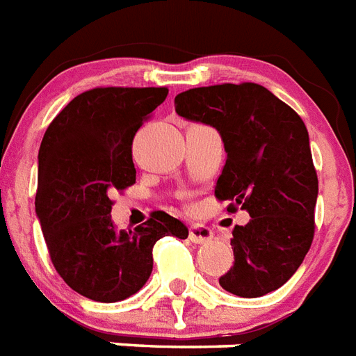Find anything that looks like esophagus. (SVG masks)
<instances>
[{
  "instance_id": "obj_1",
  "label": "esophagus",
  "mask_w": 356,
  "mask_h": 356,
  "mask_svg": "<svg viewBox=\"0 0 356 356\" xmlns=\"http://www.w3.org/2000/svg\"><path fill=\"white\" fill-rule=\"evenodd\" d=\"M213 238V232L204 224H195V226L189 227V241L195 244H202L207 243V241H211Z\"/></svg>"
}]
</instances>
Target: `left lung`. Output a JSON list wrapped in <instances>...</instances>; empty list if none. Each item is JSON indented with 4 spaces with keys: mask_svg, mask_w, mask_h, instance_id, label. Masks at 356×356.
<instances>
[{
    "mask_svg": "<svg viewBox=\"0 0 356 356\" xmlns=\"http://www.w3.org/2000/svg\"><path fill=\"white\" fill-rule=\"evenodd\" d=\"M181 118L211 124L226 150L217 200L250 213L233 227V266L220 286L241 298L280 289L303 263L314 238L318 176L305 123L255 82L193 88L175 99Z\"/></svg>",
    "mask_w": 356,
    "mask_h": 356,
    "instance_id": "8db88e82",
    "label": "left lung"
}]
</instances>
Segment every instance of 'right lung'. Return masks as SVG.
I'll return each instance as SVG.
<instances>
[{
	"instance_id": "1",
	"label": "right lung",
	"mask_w": 356,
	"mask_h": 356,
	"mask_svg": "<svg viewBox=\"0 0 356 356\" xmlns=\"http://www.w3.org/2000/svg\"><path fill=\"white\" fill-rule=\"evenodd\" d=\"M167 88H93L47 127L38 150L36 215L51 263L73 291L101 303L127 300L152 272L161 237L186 238L165 211L129 232L113 227L112 195L136 184L132 141Z\"/></svg>"
}]
</instances>
